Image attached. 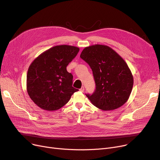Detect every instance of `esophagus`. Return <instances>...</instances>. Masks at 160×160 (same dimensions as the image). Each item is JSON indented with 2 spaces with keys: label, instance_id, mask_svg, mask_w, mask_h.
I'll list each match as a JSON object with an SVG mask.
<instances>
[{
  "label": "esophagus",
  "instance_id": "34e87169",
  "mask_svg": "<svg viewBox=\"0 0 160 160\" xmlns=\"http://www.w3.org/2000/svg\"><path fill=\"white\" fill-rule=\"evenodd\" d=\"M84 87H82L79 89V91H80V92H84Z\"/></svg>",
  "mask_w": 160,
  "mask_h": 160
}]
</instances>
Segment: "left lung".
I'll use <instances>...</instances> for the list:
<instances>
[{"label":"left lung","instance_id":"obj_1","mask_svg":"<svg viewBox=\"0 0 160 160\" xmlns=\"http://www.w3.org/2000/svg\"><path fill=\"white\" fill-rule=\"evenodd\" d=\"M80 57L90 67L96 89L87 94L93 105L104 111L116 109L129 99L133 76L128 64L113 49L95 44L85 47Z\"/></svg>","mask_w":160,"mask_h":160}]
</instances>
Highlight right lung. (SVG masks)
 <instances>
[{
  "label": "right lung",
  "mask_w": 160,
  "mask_h": 160,
  "mask_svg": "<svg viewBox=\"0 0 160 160\" xmlns=\"http://www.w3.org/2000/svg\"><path fill=\"white\" fill-rule=\"evenodd\" d=\"M79 51L75 46L56 45L33 60L28 68L26 85L34 104L47 111H56L79 90L72 87L73 76L67 70Z\"/></svg>",
  "instance_id": "1"
}]
</instances>
